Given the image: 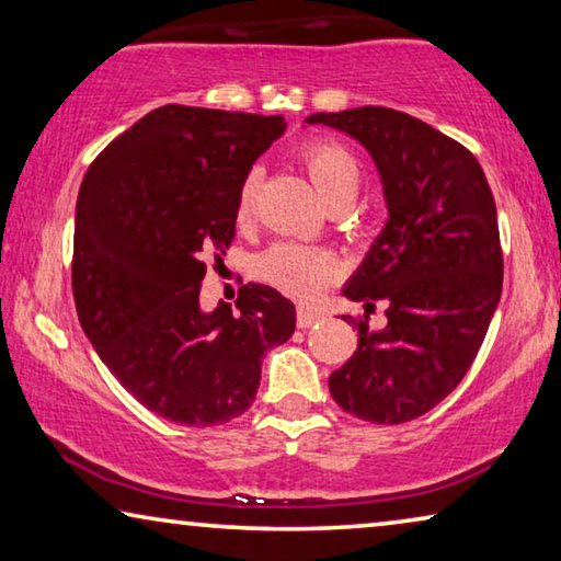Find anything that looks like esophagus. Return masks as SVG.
<instances>
[{"label": "esophagus", "mask_w": 561, "mask_h": 561, "mask_svg": "<svg viewBox=\"0 0 561 561\" xmlns=\"http://www.w3.org/2000/svg\"><path fill=\"white\" fill-rule=\"evenodd\" d=\"M321 318H323V310L300 306L296 313V323H298V329H310V325H316Z\"/></svg>", "instance_id": "34e87169"}]
</instances>
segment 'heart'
Returning <instances> with one entry per match:
<instances>
[{"label": "heart", "instance_id": "1", "mask_svg": "<svg viewBox=\"0 0 561 561\" xmlns=\"http://www.w3.org/2000/svg\"><path fill=\"white\" fill-rule=\"evenodd\" d=\"M304 165L310 183L329 205L339 201H353L360 185V162L341 142L321 140L310 142L304 150ZM261 193V175L251 172L238 191L236 215L238 220H251L257 208ZM335 261L331 253L298 243H278L265 251L257 261V275L271 286L280 288L293 298H316L335 278Z\"/></svg>", "mask_w": 561, "mask_h": 561}]
</instances>
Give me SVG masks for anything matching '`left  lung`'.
Segmentation results:
<instances>
[{"mask_svg":"<svg viewBox=\"0 0 561 561\" xmlns=\"http://www.w3.org/2000/svg\"><path fill=\"white\" fill-rule=\"evenodd\" d=\"M358 140L381 175L389 220L343 296L376 308L381 331L358 325V348L329 378L335 403L370 424H403L442 403L484 343L502 298L496 205L479 160L444 133L389 107L316 112Z\"/></svg>","mask_w":561,"mask_h":561,"instance_id":"1","label":"left lung"}]
</instances>
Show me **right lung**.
Here are the masks:
<instances>
[{
	"mask_svg": "<svg viewBox=\"0 0 561 561\" xmlns=\"http://www.w3.org/2000/svg\"><path fill=\"white\" fill-rule=\"evenodd\" d=\"M283 115L165 105L102 150L75 210L72 293L84 335L145 409L220 426L251 409L265 351L296 331V306L261 283L201 308L205 255L236 236L253 162Z\"/></svg>",
	"mask_w": 561,
	"mask_h": 561,
	"instance_id": "right-lung-1",
	"label": "right lung"
}]
</instances>
